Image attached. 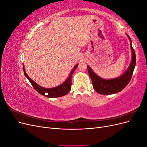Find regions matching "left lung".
<instances>
[{"instance_id":"1","label":"left lung","mask_w":147,"mask_h":147,"mask_svg":"<svg viewBox=\"0 0 147 147\" xmlns=\"http://www.w3.org/2000/svg\"><path fill=\"white\" fill-rule=\"evenodd\" d=\"M131 42V38L127 35ZM131 48L132 50V61L126 72L121 76L117 78L111 80H105L100 78L99 76L93 72L89 66L87 67L88 74L92 80L93 88L96 92L100 94H112L123 90L128 83H129L132 76L133 72L135 68L136 63V56L135 51L133 49L131 43Z\"/></svg>"}]
</instances>
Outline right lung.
<instances>
[{
	"instance_id": "add662e5",
	"label": "right lung",
	"mask_w": 147,
	"mask_h": 147,
	"mask_svg": "<svg viewBox=\"0 0 147 147\" xmlns=\"http://www.w3.org/2000/svg\"><path fill=\"white\" fill-rule=\"evenodd\" d=\"M78 64H77L74 67V68L71 72L69 77L67 79V80L63 83L61 85L53 88H43L40 86H39L35 82H34L32 80H31L27 74L26 73V71L24 70V67H23V70H24V73L25 76L28 78L29 81L30 82L32 86L34 87V88L36 90L37 92H38L40 94L45 96L47 97H61L64 95H66L67 93L70 91L71 90V86H72V76L73 75V73L74 71L77 68ZM47 93L48 94L46 95L45 94Z\"/></svg>"
}]
</instances>
